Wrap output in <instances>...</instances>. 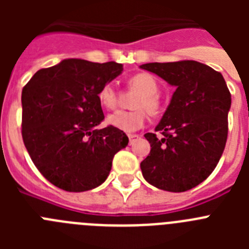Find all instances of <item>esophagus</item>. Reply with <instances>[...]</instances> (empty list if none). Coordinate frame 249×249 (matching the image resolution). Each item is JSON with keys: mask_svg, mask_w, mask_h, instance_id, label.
Returning a JSON list of instances; mask_svg holds the SVG:
<instances>
[{"mask_svg": "<svg viewBox=\"0 0 249 249\" xmlns=\"http://www.w3.org/2000/svg\"><path fill=\"white\" fill-rule=\"evenodd\" d=\"M138 137H140V136H138V135H128L129 144H133V142H135L136 140H138Z\"/></svg>", "mask_w": 249, "mask_h": 249, "instance_id": "1", "label": "esophagus"}]
</instances>
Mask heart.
<instances>
[{
    "mask_svg": "<svg viewBox=\"0 0 249 249\" xmlns=\"http://www.w3.org/2000/svg\"><path fill=\"white\" fill-rule=\"evenodd\" d=\"M129 85L137 91L142 92L135 103V111H117L109 114L107 118L108 124L123 132H135L144 124L146 109L149 113H157L160 109L158 101V82L155 77L149 73H138L131 77ZM98 101L103 107L112 109L116 107L117 98L116 92L111 85H105L98 91Z\"/></svg>",
    "mask_w": 249,
    "mask_h": 249,
    "instance_id": "b5f03b06",
    "label": "heart"
}]
</instances>
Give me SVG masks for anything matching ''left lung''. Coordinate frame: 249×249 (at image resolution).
<instances>
[{
  "instance_id": "8db88e82",
  "label": "left lung",
  "mask_w": 249,
  "mask_h": 249,
  "mask_svg": "<svg viewBox=\"0 0 249 249\" xmlns=\"http://www.w3.org/2000/svg\"><path fill=\"white\" fill-rule=\"evenodd\" d=\"M140 67L176 89L155 128L163 137L144 135L151 152L141 162L142 175L160 190H191L213 172L223 153L230 89L219 72L197 61L153 62Z\"/></svg>"
}]
</instances>
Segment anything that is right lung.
<instances>
[{
  "mask_svg": "<svg viewBox=\"0 0 249 249\" xmlns=\"http://www.w3.org/2000/svg\"><path fill=\"white\" fill-rule=\"evenodd\" d=\"M122 71L121 63L67 58L37 71L22 89L23 143L37 169L61 190L102 184L114 155L128 144L123 131L96 128L105 120L98 91Z\"/></svg>",
  "mask_w": 249,
  "mask_h": 249,
  "instance_id": "add662e5",
  "label": "right lung"
}]
</instances>
